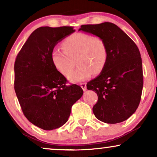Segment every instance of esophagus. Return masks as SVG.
I'll return each instance as SVG.
<instances>
[{"instance_id": "34e87169", "label": "esophagus", "mask_w": 157, "mask_h": 157, "mask_svg": "<svg viewBox=\"0 0 157 157\" xmlns=\"http://www.w3.org/2000/svg\"><path fill=\"white\" fill-rule=\"evenodd\" d=\"M80 86H81V87L82 88V89L83 90V91H86V83H80Z\"/></svg>"}]
</instances>
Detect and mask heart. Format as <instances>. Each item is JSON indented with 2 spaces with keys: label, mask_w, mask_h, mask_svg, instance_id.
I'll use <instances>...</instances> for the list:
<instances>
[{
  "label": "heart",
  "mask_w": 157,
  "mask_h": 157,
  "mask_svg": "<svg viewBox=\"0 0 157 157\" xmlns=\"http://www.w3.org/2000/svg\"><path fill=\"white\" fill-rule=\"evenodd\" d=\"M64 51L54 48L51 59L56 69L63 76L71 72L76 60L78 66L68 76L71 82L86 80L92 74L102 72L109 59V51L104 39L84 33H75L63 40Z\"/></svg>",
  "instance_id": "1"
}]
</instances>
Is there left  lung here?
I'll return each instance as SVG.
<instances>
[{"instance_id": "1", "label": "left lung", "mask_w": 157, "mask_h": 157, "mask_svg": "<svg viewBox=\"0 0 157 157\" xmlns=\"http://www.w3.org/2000/svg\"><path fill=\"white\" fill-rule=\"evenodd\" d=\"M83 31L104 39L109 51L106 65L98 76L87 83L97 94L93 112L107 124L125 121L138 108L143 89L141 54L136 44L117 25L105 22L81 25Z\"/></svg>"}]
</instances>
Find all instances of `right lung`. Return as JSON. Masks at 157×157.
I'll list each match as a JSON object with an SVG mask.
<instances>
[{
  "instance_id": "obj_1",
  "label": "right lung",
  "mask_w": 157,
  "mask_h": 157,
  "mask_svg": "<svg viewBox=\"0 0 157 157\" xmlns=\"http://www.w3.org/2000/svg\"><path fill=\"white\" fill-rule=\"evenodd\" d=\"M74 31L71 26L38 28L15 61L14 89L23 114L44 130L66 124L72 106L83 95L79 86L66 85L67 79L56 69L51 59L56 45Z\"/></svg>"
}]
</instances>
